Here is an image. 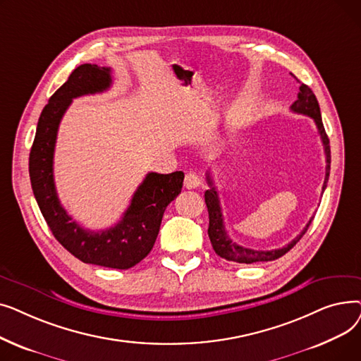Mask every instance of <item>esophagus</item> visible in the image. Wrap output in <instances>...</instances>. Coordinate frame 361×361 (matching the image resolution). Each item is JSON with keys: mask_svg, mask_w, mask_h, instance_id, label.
<instances>
[{"mask_svg": "<svg viewBox=\"0 0 361 361\" xmlns=\"http://www.w3.org/2000/svg\"><path fill=\"white\" fill-rule=\"evenodd\" d=\"M200 185V177L196 173H187L184 178V187L192 190V188H197Z\"/></svg>", "mask_w": 361, "mask_h": 361, "instance_id": "obj_1", "label": "esophagus"}]
</instances>
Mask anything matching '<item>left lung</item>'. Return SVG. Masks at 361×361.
<instances>
[{"label":"left lung","instance_id":"obj_1","mask_svg":"<svg viewBox=\"0 0 361 361\" xmlns=\"http://www.w3.org/2000/svg\"><path fill=\"white\" fill-rule=\"evenodd\" d=\"M291 111L313 118V121H314V124L319 130L320 140H322V143H324L325 157H326V176H325V181H324V187H322V190H325L328 178H329V171H331V147H329V139L326 136L324 123H322L319 102L314 97V93L312 92V89L307 85L300 83L298 93H297V101L291 105ZM206 180H207V184H209V187H211L209 190L204 192V202H206V206H207V212H209V228H207V234H209V238H211V243H212V247H214L215 253L218 256L226 259V260L237 262V263H247V264L249 263H256V262L275 260V259L283 256L294 247V245L300 241V238L306 234L309 225L313 221V218H312L307 222L305 228H302V231L291 243H288L287 245H283V247H281V249L255 250V249L243 247V245L234 243L230 238L228 233L225 231L224 216H222V211H221L218 192H216V188L214 185V181H212L209 173L206 174Z\"/></svg>","mask_w":361,"mask_h":361}]
</instances>
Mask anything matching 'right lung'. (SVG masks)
<instances>
[{
	"mask_svg": "<svg viewBox=\"0 0 361 361\" xmlns=\"http://www.w3.org/2000/svg\"><path fill=\"white\" fill-rule=\"evenodd\" d=\"M112 83L111 68L82 64L49 98L37 121L29 155V176L37 206L66 250L85 263L112 269H128L154 247L166 206L183 187L184 173H149L133 195L121 221L111 228L90 231L73 221L60 203L54 183V150L64 112L74 98L106 90Z\"/></svg>",
	"mask_w": 361,
	"mask_h": 361,
	"instance_id": "add662e5",
	"label": "right lung"
}]
</instances>
